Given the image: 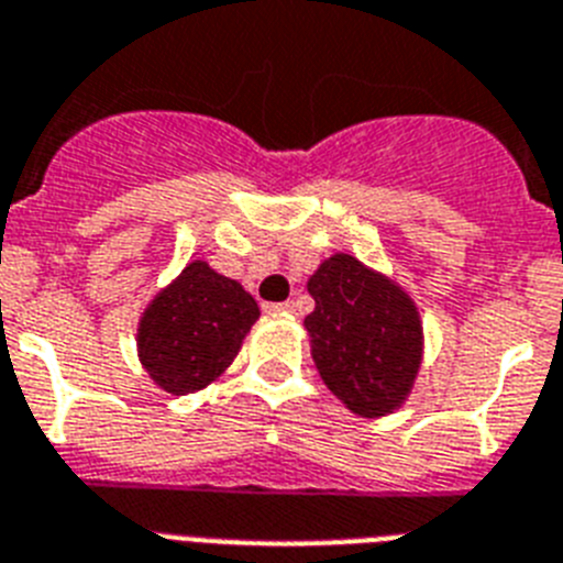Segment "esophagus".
I'll return each mask as SVG.
<instances>
[{
  "label": "esophagus",
  "mask_w": 563,
  "mask_h": 563,
  "mask_svg": "<svg viewBox=\"0 0 563 563\" xmlns=\"http://www.w3.org/2000/svg\"><path fill=\"white\" fill-rule=\"evenodd\" d=\"M266 309L268 311H280V314H291V311H295V303H291V300H286V303H268Z\"/></svg>",
  "instance_id": "esophagus-1"
}]
</instances>
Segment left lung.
I'll return each mask as SVG.
<instances>
[{"instance_id":"8db88e82","label":"left lung","mask_w":563,"mask_h":563,"mask_svg":"<svg viewBox=\"0 0 563 563\" xmlns=\"http://www.w3.org/2000/svg\"><path fill=\"white\" fill-rule=\"evenodd\" d=\"M314 311L303 320L323 384L361 418L398 409L420 366V320L412 300L352 254L311 274Z\"/></svg>"}]
</instances>
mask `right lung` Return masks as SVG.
<instances>
[{
  "instance_id": "right-lung-1",
  "label": "right lung",
  "mask_w": 563,
  "mask_h": 563,
  "mask_svg": "<svg viewBox=\"0 0 563 563\" xmlns=\"http://www.w3.org/2000/svg\"><path fill=\"white\" fill-rule=\"evenodd\" d=\"M260 318L254 297L194 260L140 320V361L172 395L211 384L234 361L240 343Z\"/></svg>"
}]
</instances>
